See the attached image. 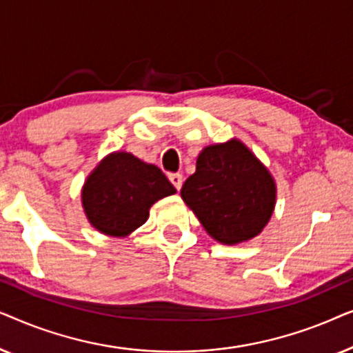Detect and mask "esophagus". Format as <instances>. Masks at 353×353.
Here are the masks:
<instances>
[{
	"label": "esophagus",
	"mask_w": 353,
	"mask_h": 353,
	"mask_svg": "<svg viewBox=\"0 0 353 353\" xmlns=\"http://www.w3.org/2000/svg\"><path fill=\"white\" fill-rule=\"evenodd\" d=\"M168 180H170L172 185L176 188V191L181 190V185H183V175H181V173H172V175L168 176Z\"/></svg>",
	"instance_id": "34e87169"
}]
</instances>
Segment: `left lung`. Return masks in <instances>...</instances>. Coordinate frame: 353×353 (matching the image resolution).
<instances>
[{
    "instance_id": "8db88e82",
    "label": "left lung",
    "mask_w": 353,
    "mask_h": 353,
    "mask_svg": "<svg viewBox=\"0 0 353 353\" xmlns=\"http://www.w3.org/2000/svg\"><path fill=\"white\" fill-rule=\"evenodd\" d=\"M181 197L209 236L233 245L262 233L276 204V185L268 168L233 138L202 149Z\"/></svg>"
}]
</instances>
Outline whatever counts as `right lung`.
I'll list each match as a JSON object with an SVG mask.
<instances>
[{
	"label": "right lung",
	"instance_id": "1",
	"mask_svg": "<svg viewBox=\"0 0 353 353\" xmlns=\"http://www.w3.org/2000/svg\"><path fill=\"white\" fill-rule=\"evenodd\" d=\"M175 192L159 167L130 152H112L86 178L81 204L96 230L123 238L148 220L154 202Z\"/></svg>",
	"mask_w": 353,
	"mask_h": 353
}]
</instances>
